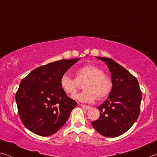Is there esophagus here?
<instances>
[{
  "label": "esophagus",
  "instance_id": "34e87169",
  "mask_svg": "<svg viewBox=\"0 0 157 157\" xmlns=\"http://www.w3.org/2000/svg\"><path fill=\"white\" fill-rule=\"evenodd\" d=\"M80 105H81L82 108H84V109H85V110H89V109H90V108H91V107H90V106H89V105H82V104H80Z\"/></svg>",
  "mask_w": 157,
  "mask_h": 157
}]
</instances>
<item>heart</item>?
I'll return each instance as SVG.
<instances>
[{"mask_svg":"<svg viewBox=\"0 0 157 157\" xmlns=\"http://www.w3.org/2000/svg\"><path fill=\"white\" fill-rule=\"evenodd\" d=\"M74 79L68 75H63L60 79V86L68 96H73L78 91L79 84L84 81L82 88L84 90L74 98L82 103H91L96 96L98 99L105 98L110 94L113 84L108 75L102 72L98 67L89 64L78 68L75 72Z\"/></svg>","mask_w":157,"mask_h":157,"instance_id":"1","label":"heart"}]
</instances>
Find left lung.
I'll return each instance as SVG.
<instances>
[{
    "label": "left lung",
    "instance_id": "1",
    "mask_svg": "<svg viewBox=\"0 0 157 157\" xmlns=\"http://www.w3.org/2000/svg\"><path fill=\"white\" fill-rule=\"evenodd\" d=\"M104 61L111 73L113 87L108 99L98 107L100 117L91 122L101 135L114 138L126 132L138 119L142 92L132 74L110 58L96 56Z\"/></svg>",
    "mask_w": 157,
    "mask_h": 157
}]
</instances>
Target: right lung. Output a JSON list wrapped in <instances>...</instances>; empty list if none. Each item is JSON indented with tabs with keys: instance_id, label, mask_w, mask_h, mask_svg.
Masks as SVG:
<instances>
[{
	"instance_id": "add662e5",
	"label": "right lung",
	"mask_w": 157,
	"mask_h": 157,
	"mask_svg": "<svg viewBox=\"0 0 157 157\" xmlns=\"http://www.w3.org/2000/svg\"><path fill=\"white\" fill-rule=\"evenodd\" d=\"M79 59H63L38 67L22 79L16 93L19 117L27 129L41 136L56 133L77 103L60 86V79Z\"/></svg>"
}]
</instances>
